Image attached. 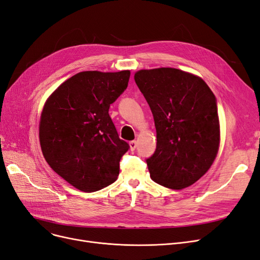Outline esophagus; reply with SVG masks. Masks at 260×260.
<instances>
[{"label": "esophagus", "instance_id": "34e87169", "mask_svg": "<svg viewBox=\"0 0 260 260\" xmlns=\"http://www.w3.org/2000/svg\"><path fill=\"white\" fill-rule=\"evenodd\" d=\"M137 146H138L137 141H131V142H129V147H130V150H131V151H133L134 149H136Z\"/></svg>", "mask_w": 260, "mask_h": 260}]
</instances>
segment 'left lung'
Wrapping results in <instances>:
<instances>
[{
	"label": "left lung",
	"mask_w": 260,
	"mask_h": 260,
	"mask_svg": "<svg viewBox=\"0 0 260 260\" xmlns=\"http://www.w3.org/2000/svg\"><path fill=\"white\" fill-rule=\"evenodd\" d=\"M152 112L157 148L147 159L151 179L182 190L208 172L220 148L216 99L199 76L180 69H142L134 75Z\"/></svg>",
	"instance_id": "8db88e82"
}]
</instances>
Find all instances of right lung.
Segmentation results:
<instances>
[{
  "instance_id": "right-lung-1",
  "label": "right lung",
  "mask_w": 260,
  "mask_h": 260,
  "mask_svg": "<svg viewBox=\"0 0 260 260\" xmlns=\"http://www.w3.org/2000/svg\"><path fill=\"white\" fill-rule=\"evenodd\" d=\"M130 70L82 71L49 96L39 142L50 168L76 189L95 192L116 181L129 145L119 139L110 105L127 88Z\"/></svg>"
}]
</instances>
